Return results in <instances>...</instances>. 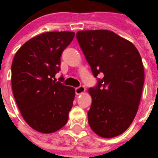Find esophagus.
Returning <instances> with one entry per match:
<instances>
[{
    "instance_id": "obj_1",
    "label": "esophagus",
    "mask_w": 158,
    "mask_h": 158,
    "mask_svg": "<svg viewBox=\"0 0 158 158\" xmlns=\"http://www.w3.org/2000/svg\"><path fill=\"white\" fill-rule=\"evenodd\" d=\"M85 90H86V89H85L84 86L78 87V88L75 89V94H76L77 95H80V94H84V92H85Z\"/></svg>"
}]
</instances>
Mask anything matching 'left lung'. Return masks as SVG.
I'll list each match as a JSON object with an SVG mask.
<instances>
[{
    "label": "left lung",
    "instance_id": "left-lung-1",
    "mask_svg": "<svg viewBox=\"0 0 158 158\" xmlns=\"http://www.w3.org/2000/svg\"><path fill=\"white\" fill-rule=\"evenodd\" d=\"M76 37L94 76L103 74L98 86L88 90L89 125L102 138L118 136L130 127L139 109L144 83L139 52L110 30L79 31Z\"/></svg>",
    "mask_w": 158,
    "mask_h": 158
}]
</instances>
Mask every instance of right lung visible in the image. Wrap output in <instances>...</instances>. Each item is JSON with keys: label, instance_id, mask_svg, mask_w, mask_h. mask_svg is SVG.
<instances>
[{"label": "right lung", "instance_id": "right-lung-1", "mask_svg": "<svg viewBox=\"0 0 158 158\" xmlns=\"http://www.w3.org/2000/svg\"><path fill=\"white\" fill-rule=\"evenodd\" d=\"M74 37V32L42 33L26 42L14 56L11 85L16 104L27 124L43 134L59 130L69 119L75 90L54 77L60 55Z\"/></svg>", "mask_w": 158, "mask_h": 158}]
</instances>
